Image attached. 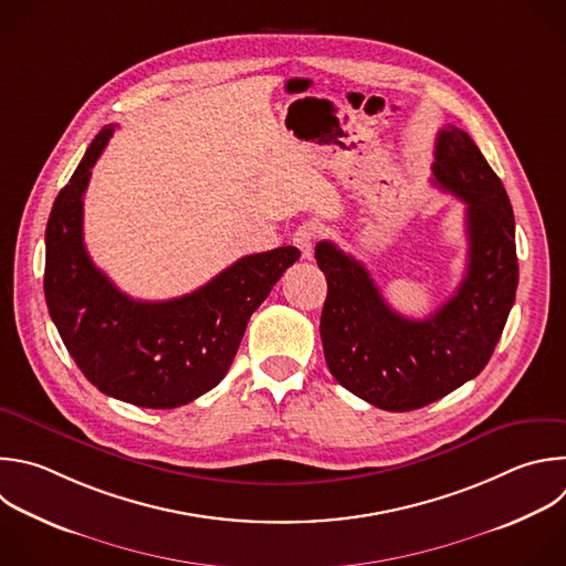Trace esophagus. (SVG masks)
<instances>
[{
	"label": "esophagus",
	"mask_w": 566,
	"mask_h": 566,
	"mask_svg": "<svg viewBox=\"0 0 566 566\" xmlns=\"http://www.w3.org/2000/svg\"><path fill=\"white\" fill-rule=\"evenodd\" d=\"M293 244L302 251L304 258L313 255V244H315V229L308 224H302L295 233H293Z\"/></svg>",
	"instance_id": "obj_1"
}]
</instances>
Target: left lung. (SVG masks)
Listing matches in <instances>:
<instances>
[{
	"instance_id": "obj_1",
	"label": "left lung",
	"mask_w": 566,
	"mask_h": 566,
	"mask_svg": "<svg viewBox=\"0 0 566 566\" xmlns=\"http://www.w3.org/2000/svg\"><path fill=\"white\" fill-rule=\"evenodd\" d=\"M433 184L467 205L469 260L458 291L429 317L394 311L373 277L333 242L315 247L328 293L319 335L333 378L385 411L422 409L486 366L517 289L509 196L475 142L458 126L436 139Z\"/></svg>"
}]
</instances>
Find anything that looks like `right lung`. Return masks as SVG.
Returning <instances> with one entry per match:
<instances>
[{"mask_svg": "<svg viewBox=\"0 0 566 566\" xmlns=\"http://www.w3.org/2000/svg\"><path fill=\"white\" fill-rule=\"evenodd\" d=\"M115 126L91 142L46 224L44 295L51 319L86 380L104 396L175 409L218 387L249 317L300 251L280 247L238 260L202 289L166 302L122 293L84 247V191Z\"/></svg>", "mask_w": 566, "mask_h": 566, "instance_id": "1", "label": "right lung"}]
</instances>
